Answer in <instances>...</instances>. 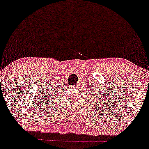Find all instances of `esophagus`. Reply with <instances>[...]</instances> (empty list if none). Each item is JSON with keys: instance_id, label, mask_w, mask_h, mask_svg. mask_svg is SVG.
<instances>
[{"instance_id": "esophagus-1", "label": "esophagus", "mask_w": 149, "mask_h": 149, "mask_svg": "<svg viewBox=\"0 0 149 149\" xmlns=\"http://www.w3.org/2000/svg\"><path fill=\"white\" fill-rule=\"evenodd\" d=\"M73 87H74V86H73Z\"/></svg>"}]
</instances>
